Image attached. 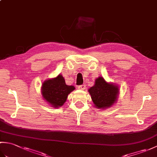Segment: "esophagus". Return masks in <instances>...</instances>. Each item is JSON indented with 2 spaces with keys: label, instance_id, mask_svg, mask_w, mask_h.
I'll return each instance as SVG.
<instances>
[{
  "label": "esophagus",
  "instance_id": "esophagus-1",
  "mask_svg": "<svg viewBox=\"0 0 157 157\" xmlns=\"http://www.w3.org/2000/svg\"><path fill=\"white\" fill-rule=\"evenodd\" d=\"M78 89L82 90H84L86 89V85L85 84H82V85H80V86H78Z\"/></svg>",
  "mask_w": 157,
  "mask_h": 157
}]
</instances>
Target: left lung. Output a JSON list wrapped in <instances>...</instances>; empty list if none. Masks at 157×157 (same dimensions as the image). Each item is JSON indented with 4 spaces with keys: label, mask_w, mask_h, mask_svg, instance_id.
<instances>
[{
    "label": "left lung",
    "mask_w": 157,
    "mask_h": 157,
    "mask_svg": "<svg viewBox=\"0 0 157 157\" xmlns=\"http://www.w3.org/2000/svg\"><path fill=\"white\" fill-rule=\"evenodd\" d=\"M88 92L96 107L105 109L116 102L119 90L118 86L106 82L102 77H99Z\"/></svg>",
    "instance_id": "1"
}]
</instances>
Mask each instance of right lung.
Listing matches in <instances>:
<instances>
[{
	"label": "right lung",
	"mask_w": 157,
	"mask_h": 157,
	"mask_svg": "<svg viewBox=\"0 0 157 157\" xmlns=\"http://www.w3.org/2000/svg\"><path fill=\"white\" fill-rule=\"evenodd\" d=\"M75 90L73 86H67L62 75L55 78L46 79L43 82L41 92L45 101L52 107L58 108L63 105L68 94Z\"/></svg>",
	"instance_id": "obj_1"
}]
</instances>
